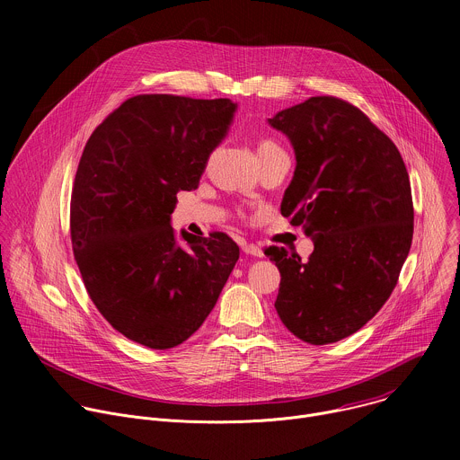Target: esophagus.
<instances>
[{"instance_id":"1","label":"esophagus","mask_w":460,"mask_h":460,"mask_svg":"<svg viewBox=\"0 0 460 460\" xmlns=\"http://www.w3.org/2000/svg\"><path fill=\"white\" fill-rule=\"evenodd\" d=\"M242 251L245 252V254H251V256H261L264 252H261V249L258 247V245H254V243H242Z\"/></svg>"}]
</instances>
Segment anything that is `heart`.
Instances as JSON below:
<instances>
[{
  "mask_svg": "<svg viewBox=\"0 0 460 460\" xmlns=\"http://www.w3.org/2000/svg\"><path fill=\"white\" fill-rule=\"evenodd\" d=\"M277 149H280V147L273 140H261L256 147V153L260 156V155H266V153H271V151H277Z\"/></svg>",
  "mask_w": 460,
  "mask_h": 460,
  "instance_id": "b5f03b06",
  "label": "heart"
}]
</instances>
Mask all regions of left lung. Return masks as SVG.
Masks as SVG:
<instances>
[{"mask_svg":"<svg viewBox=\"0 0 460 460\" xmlns=\"http://www.w3.org/2000/svg\"><path fill=\"white\" fill-rule=\"evenodd\" d=\"M270 125L296 156L280 211L314 243L307 260L277 245L264 251L282 277L275 307L300 341L339 342L397 286L413 238L410 176L397 146L341 98L313 96Z\"/></svg>","mask_w":460,"mask_h":460,"instance_id":"left-lung-1","label":"left lung"}]
</instances>
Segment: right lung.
Segmentation results:
<instances>
[{
    "mask_svg": "<svg viewBox=\"0 0 460 460\" xmlns=\"http://www.w3.org/2000/svg\"><path fill=\"white\" fill-rule=\"evenodd\" d=\"M236 103L140 94L91 135L71 196V240L103 318L151 349L185 342L213 311L238 245L226 233L181 247L171 227L178 190L199 187Z\"/></svg>",
    "mask_w": 460,
    "mask_h": 460,
    "instance_id": "add662e5",
    "label": "right lung"
}]
</instances>
